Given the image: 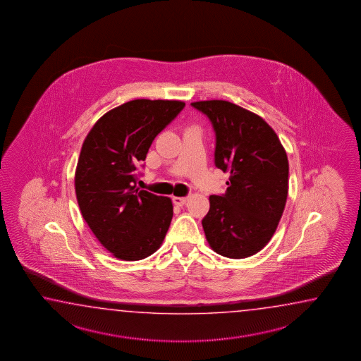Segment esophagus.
<instances>
[{
  "mask_svg": "<svg viewBox=\"0 0 361 361\" xmlns=\"http://www.w3.org/2000/svg\"><path fill=\"white\" fill-rule=\"evenodd\" d=\"M187 197H178V196H174L173 197V202H174V205H177V207H183L184 204L187 202Z\"/></svg>",
  "mask_w": 361,
  "mask_h": 361,
  "instance_id": "obj_1",
  "label": "esophagus"
}]
</instances>
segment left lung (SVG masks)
Masks as SVG:
<instances>
[{"label":"left lung","instance_id":"1","mask_svg":"<svg viewBox=\"0 0 361 361\" xmlns=\"http://www.w3.org/2000/svg\"><path fill=\"white\" fill-rule=\"evenodd\" d=\"M192 106L210 118L216 134L215 165L230 173L223 196H210L202 219L215 253L241 259L261 252L274 236L289 188V162L275 130L261 116L227 100Z\"/></svg>","mask_w":361,"mask_h":361}]
</instances>
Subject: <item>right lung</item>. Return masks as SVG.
Instances as JSON below:
<instances>
[{
	"mask_svg": "<svg viewBox=\"0 0 361 361\" xmlns=\"http://www.w3.org/2000/svg\"><path fill=\"white\" fill-rule=\"evenodd\" d=\"M184 106L182 100L126 102L102 116L82 143L75 173L80 212L100 244L121 261L149 257L169 230L171 200L137 188L135 170Z\"/></svg>",
	"mask_w": 361,
	"mask_h": 361,
	"instance_id": "right-lung-1",
	"label": "right lung"
}]
</instances>
